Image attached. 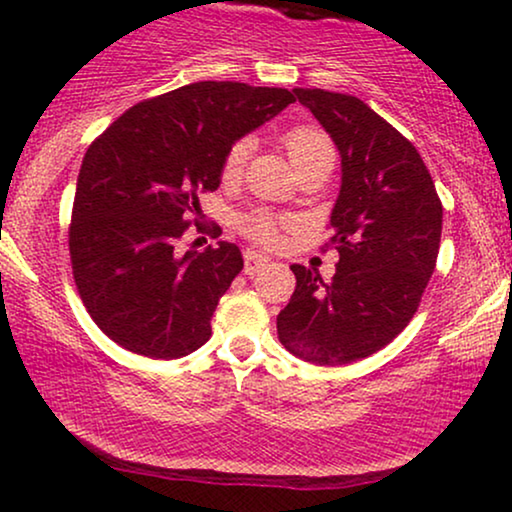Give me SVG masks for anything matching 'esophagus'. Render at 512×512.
Masks as SVG:
<instances>
[{
	"instance_id": "1",
	"label": "esophagus",
	"mask_w": 512,
	"mask_h": 512,
	"mask_svg": "<svg viewBox=\"0 0 512 512\" xmlns=\"http://www.w3.org/2000/svg\"><path fill=\"white\" fill-rule=\"evenodd\" d=\"M265 265H268V258L263 254H256V251H244V272L247 275H256L261 272Z\"/></svg>"
}]
</instances>
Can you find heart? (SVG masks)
Returning <instances> with one entry per match:
<instances>
[{
    "label": "heart",
    "mask_w": 512,
    "mask_h": 512,
    "mask_svg": "<svg viewBox=\"0 0 512 512\" xmlns=\"http://www.w3.org/2000/svg\"><path fill=\"white\" fill-rule=\"evenodd\" d=\"M282 144L286 153H289L293 167L307 163V160L314 158H333L335 149L331 137L326 135L324 130L317 128V125L300 123L293 125L284 132ZM249 158V142L247 139H237L228 146L226 156H223L221 163V179L226 184H235L237 179L242 177L244 163ZM235 226L244 237L254 240L256 244H275L279 240V230L286 226L284 216H277L268 212V209H247V212H240L235 216Z\"/></svg>",
    "instance_id": "b5f03b06"
}]
</instances>
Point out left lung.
<instances>
[{
	"label": "left lung",
	"instance_id": "8db88e82",
	"mask_svg": "<svg viewBox=\"0 0 512 512\" xmlns=\"http://www.w3.org/2000/svg\"><path fill=\"white\" fill-rule=\"evenodd\" d=\"M333 137L342 186L331 212V282L291 265L296 291L277 314L279 342L298 359L342 366L389 345L422 303L436 268L443 205L412 142L366 102L293 88Z\"/></svg>",
	"mask_w": 512,
	"mask_h": 512
}]
</instances>
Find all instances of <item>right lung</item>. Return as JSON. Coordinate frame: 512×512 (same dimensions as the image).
I'll return each mask as SVG.
<instances>
[{
  "mask_svg": "<svg viewBox=\"0 0 512 512\" xmlns=\"http://www.w3.org/2000/svg\"><path fill=\"white\" fill-rule=\"evenodd\" d=\"M296 102L286 88L200 81L135 104L83 156L69 223L76 289L128 352L179 359L205 345L219 298L242 270L235 244L177 256L221 184L228 146ZM198 230L221 228L202 226Z\"/></svg>",
  "mask_w": 512,
  "mask_h": 512,
  "instance_id": "add662e5",
  "label": "right lung"
}]
</instances>
